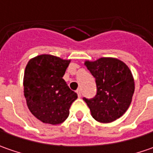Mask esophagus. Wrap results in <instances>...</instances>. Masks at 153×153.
Instances as JSON below:
<instances>
[{"label": "esophagus", "mask_w": 153, "mask_h": 153, "mask_svg": "<svg viewBox=\"0 0 153 153\" xmlns=\"http://www.w3.org/2000/svg\"><path fill=\"white\" fill-rule=\"evenodd\" d=\"M76 93H77L78 97L81 98V96H82V91H81V89H77V90H76Z\"/></svg>", "instance_id": "esophagus-1"}]
</instances>
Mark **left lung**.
<instances>
[{
	"mask_svg": "<svg viewBox=\"0 0 153 153\" xmlns=\"http://www.w3.org/2000/svg\"><path fill=\"white\" fill-rule=\"evenodd\" d=\"M85 65L95 78L97 92L92 99L83 98L92 117L100 123H111L125 113L134 92L129 68L114 58H100Z\"/></svg>",
	"mask_w": 153,
	"mask_h": 153,
	"instance_id": "1",
	"label": "left lung"
}]
</instances>
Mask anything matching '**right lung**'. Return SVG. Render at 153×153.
Wrapping results in <instances>:
<instances>
[{
  "label": "right lung",
  "mask_w": 153,
  "mask_h": 153,
  "mask_svg": "<svg viewBox=\"0 0 153 153\" xmlns=\"http://www.w3.org/2000/svg\"><path fill=\"white\" fill-rule=\"evenodd\" d=\"M70 60L42 54L28 62L24 76V93L28 108L37 119L53 125L62 123L76 100L63 76Z\"/></svg>",
  "instance_id": "1"
}]
</instances>
